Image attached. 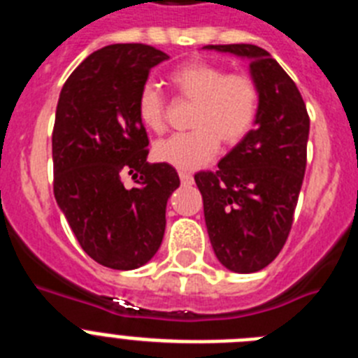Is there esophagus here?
<instances>
[{
	"mask_svg": "<svg viewBox=\"0 0 358 358\" xmlns=\"http://www.w3.org/2000/svg\"><path fill=\"white\" fill-rule=\"evenodd\" d=\"M179 179H181V182L185 186L194 185V177L189 176V173H186V172H179Z\"/></svg>",
	"mask_w": 358,
	"mask_h": 358,
	"instance_id": "34e87169",
	"label": "esophagus"
}]
</instances>
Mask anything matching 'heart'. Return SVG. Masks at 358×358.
<instances>
[{
    "instance_id": "b5f03b06",
    "label": "heart",
    "mask_w": 358,
    "mask_h": 358,
    "mask_svg": "<svg viewBox=\"0 0 358 358\" xmlns=\"http://www.w3.org/2000/svg\"><path fill=\"white\" fill-rule=\"evenodd\" d=\"M170 84L185 100L194 102L189 127L154 145V157L181 172H192L215 156L220 143L229 147L251 132L258 116L260 93L255 80L242 73H226L204 61L186 62L170 73ZM136 113L145 127H164L166 103L154 84H145L136 100Z\"/></svg>"
}]
</instances>
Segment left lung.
Returning a JSON list of instances; mask_svg holds the SVG:
<instances>
[{
    "mask_svg": "<svg viewBox=\"0 0 358 358\" xmlns=\"http://www.w3.org/2000/svg\"><path fill=\"white\" fill-rule=\"evenodd\" d=\"M249 62L260 93L258 116L215 172L195 173L218 262L258 273L280 255L292 227L306 169L310 118L301 93L271 53L255 44H210Z\"/></svg>",
    "mask_w": 358,
    "mask_h": 358,
    "instance_id": "8db88e82",
    "label": "left lung"
}]
</instances>
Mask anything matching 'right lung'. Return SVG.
<instances>
[{"label":"right lung","instance_id":"right-lung-1","mask_svg":"<svg viewBox=\"0 0 358 358\" xmlns=\"http://www.w3.org/2000/svg\"><path fill=\"white\" fill-rule=\"evenodd\" d=\"M170 57L147 44H110L69 75L52 136L53 194L80 248L103 267L132 271L163 242L166 202L181 181L150 164L136 100L154 66ZM123 173H141L122 186Z\"/></svg>","mask_w":358,"mask_h":358}]
</instances>
